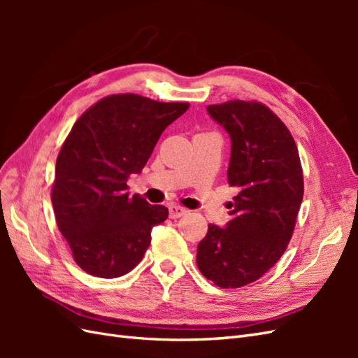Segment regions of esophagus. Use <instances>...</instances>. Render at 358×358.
Masks as SVG:
<instances>
[{
    "label": "esophagus",
    "instance_id": "obj_1",
    "mask_svg": "<svg viewBox=\"0 0 358 358\" xmlns=\"http://www.w3.org/2000/svg\"><path fill=\"white\" fill-rule=\"evenodd\" d=\"M187 213V209L185 208H180V206H176V204H171L169 208V215L171 220H178L180 218V216H183Z\"/></svg>",
    "mask_w": 358,
    "mask_h": 358
}]
</instances>
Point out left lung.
<instances>
[{"mask_svg": "<svg viewBox=\"0 0 358 358\" xmlns=\"http://www.w3.org/2000/svg\"><path fill=\"white\" fill-rule=\"evenodd\" d=\"M231 140L227 179L239 189L225 227L209 224L197 246V266L221 288L262 278L285 252L303 200V173L294 138L262 103L231 100L208 106Z\"/></svg>", "mask_w": 358, "mask_h": 358, "instance_id": "obj_1", "label": "left lung"}]
</instances>
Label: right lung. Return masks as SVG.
<instances>
[{"label":"right lung","instance_id":"add662e5","mask_svg":"<svg viewBox=\"0 0 358 358\" xmlns=\"http://www.w3.org/2000/svg\"><path fill=\"white\" fill-rule=\"evenodd\" d=\"M188 103H158L136 94L95 103L73 125L57 159L52 204L74 262L86 273L119 278L142 262L150 231L169 216L127 180L140 175L162 131Z\"/></svg>","mask_w":358,"mask_h":358}]
</instances>
